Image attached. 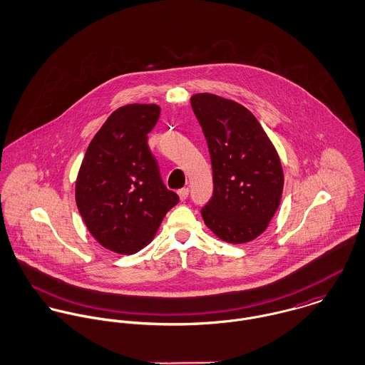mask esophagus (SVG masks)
<instances>
[{
  "label": "esophagus",
  "instance_id": "1",
  "mask_svg": "<svg viewBox=\"0 0 365 365\" xmlns=\"http://www.w3.org/2000/svg\"><path fill=\"white\" fill-rule=\"evenodd\" d=\"M188 195H190V190H188V188H181V190H178V197H180L181 201H185V200L188 198Z\"/></svg>",
  "mask_w": 365,
  "mask_h": 365
}]
</instances>
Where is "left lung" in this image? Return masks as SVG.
Listing matches in <instances>:
<instances>
[{
    "label": "left lung",
    "mask_w": 365,
    "mask_h": 365,
    "mask_svg": "<svg viewBox=\"0 0 365 365\" xmlns=\"http://www.w3.org/2000/svg\"><path fill=\"white\" fill-rule=\"evenodd\" d=\"M208 143L213 195L201 209L205 225L227 243H246L267 229L279 207L284 173L256 116L213 94L191 98Z\"/></svg>",
    "instance_id": "obj_1"
}]
</instances>
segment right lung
Wrapping results in <instances>:
<instances>
[{
  "label": "right lung",
  "instance_id": "right-lung-1",
  "mask_svg": "<svg viewBox=\"0 0 365 365\" xmlns=\"http://www.w3.org/2000/svg\"><path fill=\"white\" fill-rule=\"evenodd\" d=\"M158 116L155 104L118 108L88 145L78 171L80 215L98 243L119 255L143 249L180 201L164 185L148 146Z\"/></svg>",
  "mask_w": 365,
  "mask_h": 365
}]
</instances>
